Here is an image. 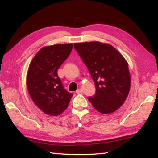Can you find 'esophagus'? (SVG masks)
Wrapping results in <instances>:
<instances>
[{
  "instance_id": "1",
  "label": "esophagus",
  "mask_w": 158,
  "mask_h": 158,
  "mask_svg": "<svg viewBox=\"0 0 158 158\" xmlns=\"http://www.w3.org/2000/svg\"><path fill=\"white\" fill-rule=\"evenodd\" d=\"M76 92H77V94H81V93L83 92V89H82L81 88H79V89H78L77 90Z\"/></svg>"
}]
</instances>
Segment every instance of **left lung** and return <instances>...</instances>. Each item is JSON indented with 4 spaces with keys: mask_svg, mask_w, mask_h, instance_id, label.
Listing matches in <instances>:
<instances>
[{
    "mask_svg": "<svg viewBox=\"0 0 158 158\" xmlns=\"http://www.w3.org/2000/svg\"><path fill=\"white\" fill-rule=\"evenodd\" d=\"M74 48L88 67L95 83L96 94L89 97V102L100 113L115 112L125 102L130 89L128 63L108 43H75Z\"/></svg>",
    "mask_w": 158,
    "mask_h": 158,
    "instance_id": "left-lung-1",
    "label": "left lung"
}]
</instances>
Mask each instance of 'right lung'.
Masks as SVG:
<instances>
[{"label":"right lung","mask_w":158,"mask_h":158,"mask_svg":"<svg viewBox=\"0 0 158 158\" xmlns=\"http://www.w3.org/2000/svg\"><path fill=\"white\" fill-rule=\"evenodd\" d=\"M73 43L43 47L30 64L26 85L35 105L50 116H58L69 106L73 94L64 89L58 69L68 58Z\"/></svg>","instance_id":"right-lung-1"}]
</instances>
